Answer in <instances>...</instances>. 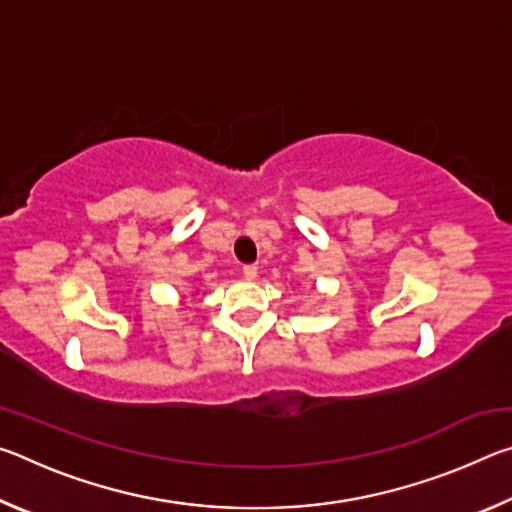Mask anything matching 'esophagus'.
Masks as SVG:
<instances>
[{
  "mask_svg": "<svg viewBox=\"0 0 512 512\" xmlns=\"http://www.w3.org/2000/svg\"><path fill=\"white\" fill-rule=\"evenodd\" d=\"M241 273H244L246 280H255V277H257V266L255 264H246L244 268H241Z\"/></svg>",
  "mask_w": 512,
  "mask_h": 512,
  "instance_id": "1",
  "label": "esophagus"
}]
</instances>
